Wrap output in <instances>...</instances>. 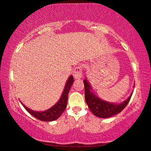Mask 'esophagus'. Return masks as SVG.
<instances>
[{
    "instance_id": "obj_1",
    "label": "esophagus",
    "mask_w": 151,
    "mask_h": 151,
    "mask_svg": "<svg viewBox=\"0 0 151 151\" xmlns=\"http://www.w3.org/2000/svg\"><path fill=\"white\" fill-rule=\"evenodd\" d=\"M73 75L76 79H80L82 77V68L81 66L76 67L74 69Z\"/></svg>"
}]
</instances>
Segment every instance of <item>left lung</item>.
Listing matches in <instances>:
<instances>
[{
  "instance_id": "obj_1",
  "label": "left lung",
  "mask_w": 151,
  "mask_h": 151,
  "mask_svg": "<svg viewBox=\"0 0 151 151\" xmlns=\"http://www.w3.org/2000/svg\"><path fill=\"white\" fill-rule=\"evenodd\" d=\"M83 83H84L85 89V99H86V102L88 105V108L93 112L94 115L101 118L110 117L121 112L129 102L132 96V94H131L129 97L121 104L117 105L108 103L100 99L99 97L92 93L91 91V87L86 79H84Z\"/></svg>"
}]
</instances>
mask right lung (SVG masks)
I'll return each instance as SVG.
<instances>
[{
  "label": "right lung",
  "instance_id": "right-lung-1",
  "mask_svg": "<svg viewBox=\"0 0 151 151\" xmlns=\"http://www.w3.org/2000/svg\"><path fill=\"white\" fill-rule=\"evenodd\" d=\"M73 77L70 76L68 81H67L66 84H65V89L63 91V95H62L60 99L59 100V101L53 107L46 110V111L36 112L27 108L25 105H23V106L24 107V108L26 109L27 112H29L31 115H33L36 119L46 122L55 120L63 114V112L65 111V108H66L67 103H68V93L70 90L71 86H72V83H73Z\"/></svg>",
  "mask_w": 151,
  "mask_h": 151
}]
</instances>
